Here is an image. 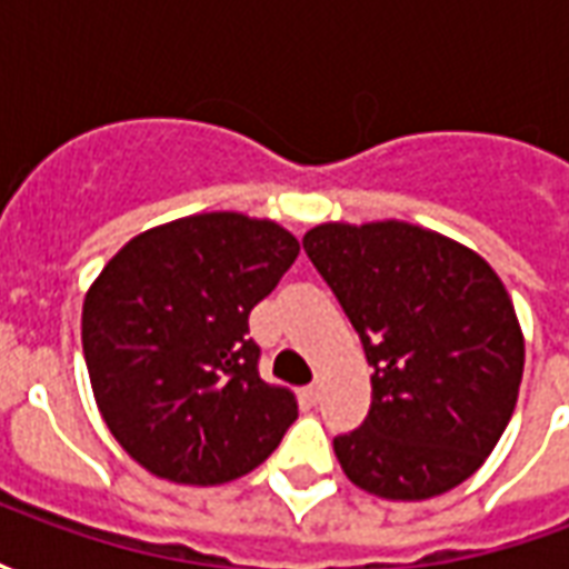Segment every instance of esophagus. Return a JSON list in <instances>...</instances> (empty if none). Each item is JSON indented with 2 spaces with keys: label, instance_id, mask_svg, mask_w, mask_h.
<instances>
[{
  "label": "esophagus",
  "instance_id": "1",
  "mask_svg": "<svg viewBox=\"0 0 569 569\" xmlns=\"http://www.w3.org/2000/svg\"><path fill=\"white\" fill-rule=\"evenodd\" d=\"M305 399H308V402H317V399H320V383H310V387H305Z\"/></svg>",
  "mask_w": 569,
  "mask_h": 569
}]
</instances>
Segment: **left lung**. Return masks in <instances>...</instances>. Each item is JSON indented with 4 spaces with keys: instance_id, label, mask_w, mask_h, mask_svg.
Masks as SVG:
<instances>
[{
    "instance_id": "1",
    "label": "left lung",
    "mask_w": 569,
    "mask_h": 569,
    "mask_svg": "<svg viewBox=\"0 0 569 569\" xmlns=\"http://www.w3.org/2000/svg\"><path fill=\"white\" fill-rule=\"evenodd\" d=\"M301 243L375 369L369 418L335 439L345 476L402 502L463 485L497 448L525 375V335L497 271L399 219L322 222Z\"/></svg>"
}]
</instances>
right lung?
I'll return each instance as SVG.
<instances>
[{
  "label": "right lung",
  "instance_id": "right-lung-1",
  "mask_svg": "<svg viewBox=\"0 0 569 569\" xmlns=\"http://www.w3.org/2000/svg\"><path fill=\"white\" fill-rule=\"evenodd\" d=\"M296 234L243 212H198L142 231L93 280L81 347L106 427L151 476L222 485L268 460L298 418L261 381L249 310L298 256Z\"/></svg>",
  "mask_w": 569,
  "mask_h": 569
}]
</instances>
